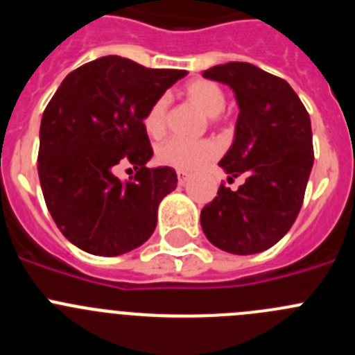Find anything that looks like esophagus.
<instances>
[{"instance_id":"34e87169","label":"esophagus","mask_w":355,"mask_h":355,"mask_svg":"<svg viewBox=\"0 0 355 355\" xmlns=\"http://www.w3.org/2000/svg\"><path fill=\"white\" fill-rule=\"evenodd\" d=\"M188 180H190V174H188V172H184V171H178V183H180V184H184V183H187Z\"/></svg>"}]
</instances>
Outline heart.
<instances>
[{"label": "heart", "instance_id": "obj_1", "mask_svg": "<svg viewBox=\"0 0 355 355\" xmlns=\"http://www.w3.org/2000/svg\"><path fill=\"white\" fill-rule=\"evenodd\" d=\"M184 95L199 107L206 116H218L225 109V93L216 83L206 79H195L184 86ZM142 125L149 137L160 139L167 130V98H156L146 110ZM218 155V146L211 141H184L172 137L160 144L156 151V160L162 165L178 171H195L211 162Z\"/></svg>", "mask_w": 355, "mask_h": 355}]
</instances>
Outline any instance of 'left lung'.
<instances>
[{
    "label": "left lung",
    "instance_id": "obj_1",
    "mask_svg": "<svg viewBox=\"0 0 355 355\" xmlns=\"http://www.w3.org/2000/svg\"><path fill=\"white\" fill-rule=\"evenodd\" d=\"M202 76L236 93V137L220 167L229 181H246L236 191L220 184L200 211V225L223 252H264L291 230L303 206L313 167L310 114L287 80L250 63L216 64Z\"/></svg>",
    "mask_w": 355,
    "mask_h": 355
}]
</instances>
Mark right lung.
I'll return each instance as SVG.
<instances>
[{
  "instance_id": "1",
  "label": "right lung",
  "mask_w": 355,
  "mask_h": 355,
  "mask_svg": "<svg viewBox=\"0 0 355 355\" xmlns=\"http://www.w3.org/2000/svg\"><path fill=\"white\" fill-rule=\"evenodd\" d=\"M184 70L146 68L103 56L70 71L40 125L38 178L51 213L68 241L93 255L137 248L156 227L158 204L178 184L171 167L148 168L153 156L142 118ZM132 163L128 182L113 168Z\"/></svg>"
}]
</instances>
